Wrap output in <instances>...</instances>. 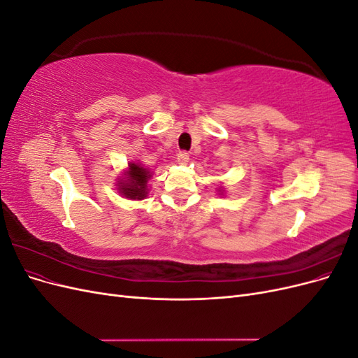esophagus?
<instances>
[{
	"label": "esophagus",
	"mask_w": 358,
	"mask_h": 358,
	"mask_svg": "<svg viewBox=\"0 0 358 358\" xmlns=\"http://www.w3.org/2000/svg\"><path fill=\"white\" fill-rule=\"evenodd\" d=\"M178 162H179V164H188L189 154L188 152H179L178 154Z\"/></svg>",
	"instance_id": "1"
}]
</instances>
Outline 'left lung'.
I'll return each mask as SVG.
<instances>
[{
    "label": "left lung",
    "instance_id": "1",
    "mask_svg": "<svg viewBox=\"0 0 358 358\" xmlns=\"http://www.w3.org/2000/svg\"><path fill=\"white\" fill-rule=\"evenodd\" d=\"M218 196H224V187L218 188Z\"/></svg>",
    "mask_w": 358,
    "mask_h": 358
}]
</instances>
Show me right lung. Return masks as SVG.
Segmentation results:
<instances>
[{
  "label": "right lung",
  "mask_w": 358,
  "mask_h": 358,
  "mask_svg": "<svg viewBox=\"0 0 358 358\" xmlns=\"http://www.w3.org/2000/svg\"><path fill=\"white\" fill-rule=\"evenodd\" d=\"M150 179H152V171L140 161H131L122 171V176H117L116 189L128 200H143L149 194Z\"/></svg>",
  "instance_id": "obj_1"
}]
</instances>
